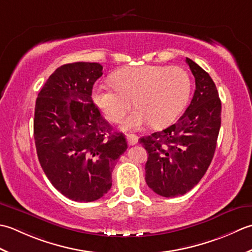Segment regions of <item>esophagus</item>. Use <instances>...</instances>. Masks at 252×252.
Returning <instances> with one entry per match:
<instances>
[{"label":"esophagus","instance_id":"1","mask_svg":"<svg viewBox=\"0 0 252 252\" xmlns=\"http://www.w3.org/2000/svg\"><path fill=\"white\" fill-rule=\"evenodd\" d=\"M127 142L129 146H133L136 145L138 142V136L136 135H132V133H128L127 135Z\"/></svg>","mask_w":252,"mask_h":252}]
</instances>
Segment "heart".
<instances>
[{"mask_svg": "<svg viewBox=\"0 0 252 252\" xmlns=\"http://www.w3.org/2000/svg\"><path fill=\"white\" fill-rule=\"evenodd\" d=\"M112 80L114 86L94 85L92 101L113 123L124 119L135 102L138 109L123 123L128 130L149 123L157 128L169 125L186 105L191 90L190 77L179 66L126 67L115 71Z\"/></svg>", "mask_w": 252, "mask_h": 252, "instance_id": "obj_1", "label": "heart"}]
</instances>
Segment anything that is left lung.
I'll list each match as a JSON object with an SVG mask.
<instances>
[{"instance_id": "1", "label": "left lung", "mask_w": 252, "mask_h": 252, "mask_svg": "<svg viewBox=\"0 0 252 252\" xmlns=\"http://www.w3.org/2000/svg\"><path fill=\"white\" fill-rule=\"evenodd\" d=\"M196 81L190 104L175 124L139 142L149 153L146 182L156 193L172 198L196 186L214 156L220 127V100L210 75L186 58Z\"/></svg>"}]
</instances>
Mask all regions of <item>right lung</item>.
<instances>
[{
  "instance_id": "1",
  "label": "right lung",
  "mask_w": 252,
  "mask_h": 252,
  "mask_svg": "<svg viewBox=\"0 0 252 252\" xmlns=\"http://www.w3.org/2000/svg\"><path fill=\"white\" fill-rule=\"evenodd\" d=\"M103 74L99 63L62 65L35 101L33 136L39 162L51 184L74 201L100 199L112 186L117 158L127 149L92 101Z\"/></svg>"
}]
</instances>
